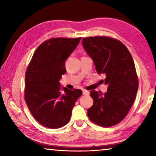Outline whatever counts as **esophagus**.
I'll return each instance as SVG.
<instances>
[{"label":"esophagus","mask_w":156,"mask_h":156,"mask_svg":"<svg viewBox=\"0 0 156 156\" xmlns=\"http://www.w3.org/2000/svg\"><path fill=\"white\" fill-rule=\"evenodd\" d=\"M83 94L84 95V96H88L89 94V92L88 91L85 90V89H83Z\"/></svg>","instance_id":"esophagus-1"}]
</instances>
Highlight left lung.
Instances as JSON below:
<instances>
[{
    "instance_id": "8db88e82",
    "label": "left lung",
    "mask_w": 156,
    "mask_h": 156,
    "mask_svg": "<svg viewBox=\"0 0 156 156\" xmlns=\"http://www.w3.org/2000/svg\"><path fill=\"white\" fill-rule=\"evenodd\" d=\"M82 43L93 59L97 73L105 75L108 85L104 94L90 91L94 105L87 110L88 117L104 127L117 125L127 115L138 89L133 58L122 42L112 37H86Z\"/></svg>"
}]
</instances>
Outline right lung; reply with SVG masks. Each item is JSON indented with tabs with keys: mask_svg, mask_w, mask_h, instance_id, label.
Returning <instances> with one entry per match:
<instances>
[{
	"mask_svg": "<svg viewBox=\"0 0 156 156\" xmlns=\"http://www.w3.org/2000/svg\"><path fill=\"white\" fill-rule=\"evenodd\" d=\"M81 37L51 38L41 44L34 52L25 73L24 98L33 117L42 125L58 129L70 120L76 102L83 92L63 87L59 80L67 72L65 60Z\"/></svg>",
	"mask_w": 156,
	"mask_h": 156,
	"instance_id": "add662e5",
	"label": "right lung"
}]
</instances>
